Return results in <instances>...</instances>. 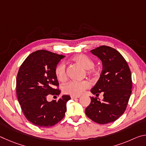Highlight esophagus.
<instances>
[{
  "label": "esophagus",
  "mask_w": 146,
  "mask_h": 146,
  "mask_svg": "<svg viewBox=\"0 0 146 146\" xmlns=\"http://www.w3.org/2000/svg\"><path fill=\"white\" fill-rule=\"evenodd\" d=\"M71 99L75 100V99H76V98H79V97H75V96H71Z\"/></svg>",
  "instance_id": "1"
}]
</instances>
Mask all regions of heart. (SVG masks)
<instances>
[{
	"label": "heart",
	"instance_id": "b5f03b06",
	"mask_svg": "<svg viewBox=\"0 0 146 146\" xmlns=\"http://www.w3.org/2000/svg\"><path fill=\"white\" fill-rule=\"evenodd\" d=\"M73 60L75 63L78 64L81 67L86 70V72L88 75H92L97 73V70L94 67V63L92 59L82 54H79L74 56ZM55 74L58 80L64 82L66 80V67L63 62L58 64L55 69ZM90 87V83L88 81L84 80L80 82L77 81H71L64 86L63 91L66 94H68L71 96L78 97L82 94L84 91L87 90Z\"/></svg>",
	"mask_w": 146,
	"mask_h": 146
}]
</instances>
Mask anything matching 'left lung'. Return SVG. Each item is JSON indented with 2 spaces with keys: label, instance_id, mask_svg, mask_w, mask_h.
I'll return each instance as SVG.
<instances>
[{
  "label": "left lung",
  "instance_id": "obj_1",
  "mask_svg": "<svg viewBox=\"0 0 146 146\" xmlns=\"http://www.w3.org/2000/svg\"><path fill=\"white\" fill-rule=\"evenodd\" d=\"M90 52L102 61V71L91 90L93 95L103 94L102 101L91 97L86 115L100 124L115 122L124 113L131 94L130 69L122 55L114 48L102 46Z\"/></svg>",
  "mask_w": 146,
  "mask_h": 146
}]
</instances>
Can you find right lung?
I'll return each instance as SVG.
<instances>
[{"label":"right lung","mask_w":146,"mask_h":146,"mask_svg":"<svg viewBox=\"0 0 146 146\" xmlns=\"http://www.w3.org/2000/svg\"><path fill=\"white\" fill-rule=\"evenodd\" d=\"M64 57L46 50L30 54L19 68L17 76V95L22 111L28 121L38 127H49L60 122L67 110L70 95L58 101L47 100L49 95L60 94L55 69Z\"/></svg>","instance_id":"add662e5"}]
</instances>
